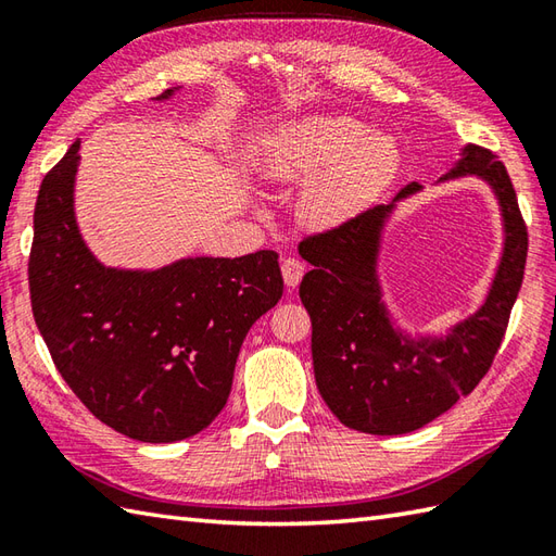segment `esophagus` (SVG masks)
<instances>
[{
    "mask_svg": "<svg viewBox=\"0 0 556 556\" xmlns=\"http://www.w3.org/2000/svg\"><path fill=\"white\" fill-rule=\"evenodd\" d=\"M303 271H305V265L301 263L299 257H285L281 260V277H285L287 287L289 289H296L299 281L303 279Z\"/></svg>",
    "mask_w": 556,
    "mask_h": 556,
    "instance_id": "obj_1",
    "label": "esophagus"
}]
</instances>
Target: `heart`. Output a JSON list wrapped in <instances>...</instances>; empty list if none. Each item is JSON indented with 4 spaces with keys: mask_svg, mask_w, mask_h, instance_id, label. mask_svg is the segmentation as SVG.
I'll list each match as a JSON object with an SVG mask.
<instances>
[{
    "mask_svg": "<svg viewBox=\"0 0 556 556\" xmlns=\"http://www.w3.org/2000/svg\"><path fill=\"white\" fill-rule=\"evenodd\" d=\"M399 146L387 134H368L351 116H305L257 148V169L275 181L317 177L303 193L301 212L315 227L351 217L392 181Z\"/></svg>",
    "mask_w": 556,
    "mask_h": 556,
    "instance_id": "obj_1",
    "label": "heart"
}]
</instances>
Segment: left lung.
<instances>
[{"label":"left lung","instance_id":"8db88e82","mask_svg":"<svg viewBox=\"0 0 556 556\" xmlns=\"http://www.w3.org/2000/svg\"><path fill=\"white\" fill-rule=\"evenodd\" d=\"M466 174L485 179L500 200L504 251L485 303L444 337L410 339L396 329L377 277L384 222L399 200L420 191L418 184L299 245L313 265L299 293L313 323L315 382L351 430L404 434L422 428L473 392L497 356L523 281L528 229L509 174L492 150L468 143L440 181Z\"/></svg>","mask_w":556,"mask_h":556}]
</instances>
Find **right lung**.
Here are the masks:
<instances>
[{"instance_id":"add662e5","label":"right lung","mask_w":556,"mask_h":556,"mask_svg":"<svg viewBox=\"0 0 556 556\" xmlns=\"http://www.w3.org/2000/svg\"><path fill=\"white\" fill-rule=\"evenodd\" d=\"M164 90L157 100H169ZM80 140L47 172L28 260L33 317L64 382L131 440L193 437L219 416L248 329L285 293L279 255L184 257L160 269L104 267L80 239Z\"/></svg>"}]
</instances>
